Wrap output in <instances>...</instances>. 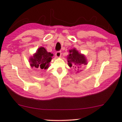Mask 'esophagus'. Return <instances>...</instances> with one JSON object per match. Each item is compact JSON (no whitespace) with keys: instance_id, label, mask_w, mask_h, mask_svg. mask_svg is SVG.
I'll use <instances>...</instances> for the list:
<instances>
[{"instance_id":"obj_1","label":"esophagus","mask_w":122,"mask_h":122,"mask_svg":"<svg viewBox=\"0 0 122 122\" xmlns=\"http://www.w3.org/2000/svg\"><path fill=\"white\" fill-rule=\"evenodd\" d=\"M61 51H57V52H56L55 53V55L57 57H60L61 56Z\"/></svg>"}]
</instances>
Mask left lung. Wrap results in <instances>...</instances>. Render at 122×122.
Here are the masks:
<instances>
[{
  "instance_id": "obj_1",
  "label": "left lung",
  "mask_w": 122,
  "mask_h": 122,
  "mask_svg": "<svg viewBox=\"0 0 122 122\" xmlns=\"http://www.w3.org/2000/svg\"><path fill=\"white\" fill-rule=\"evenodd\" d=\"M70 54L67 56L68 65L70 67H79V66L87 64L86 57L80 54L75 49L70 50Z\"/></svg>"
}]
</instances>
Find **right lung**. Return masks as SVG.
<instances>
[{"mask_svg": "<svg viewBox=\"0 0 122 122\" xmlns=\"http://www.w3.org/2000/svg\"><path fill=\"white\" fill-rule=\"evenodd\" d=\"M53 54L48 52L44 47H41L33 57L30 59L31 67L41 69H46L52 59Z\"/></svg>", "mask_w": 122, "mask_h": 122, "instance_id": "obj_1", "label": "right lung"}]
</instances>
